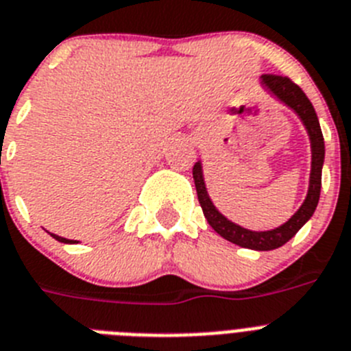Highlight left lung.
<instances>
[{
	"label": "left lung",
	"instance_id": "obj_1",
	"mask_svg": "<svg viewBox=\"0 0 351 351\" xmlns=\"http://www.w3.org/2000/svg\"><path fill=\"white\" fill-rule=\"evenodd\" d=\"M260 83L270 95L281 100L285 106H288L291 111L300 118L307 130L311 141V175H309V189H307V196L300 208L285 222L281 226L274 228L268 231H252L247 228H242L239 224L231 222L215 208L206 191L205 178H203V166L201 160H197L193 167L194 184H196V193L199 205L203 208L206 221L210 226L221 234L222 239L228 242L237 243L240 247L252 249V251H272V249L281 247L293 239L297 231L313 217L316 206H318L319 191H322V167L325 160V143H323V134L319 129V121L316 117V111L313 108L311 100L307 99L302 88L288 77L274 74H265L260 77Z\"/></svg>",
	"mask_w": 351,
	"mask_h": 351
}]
</instances>
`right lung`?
I'll list each match as a JSON object with an SVG mask.
<instances>
[{
  "label": "right lung",
  "instance_id": "add662e5",
  "mask_svg": "<svg viewBox=\"0 0 351 351\" xmlns=\"http://www.w3.org/2000/svg\"><path fill=\"white\" fill-rule=\"evenodd\" d=\"M53 234V239H56L58 242H63V243H75L74 240H69V239H63V237H58V234H54V233H51Z\"/></svg>",
  "mask_w": 351,
  "mask_h": 351
}]
</instances>
